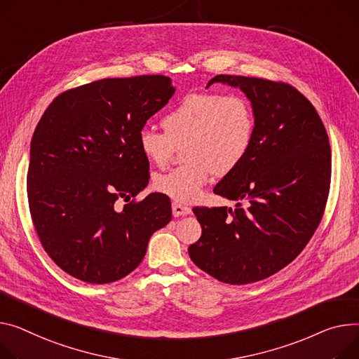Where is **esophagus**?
<instances>
[{
	"label": "esophagus",
	"instance_id": "1",
	"mask_svg": "<svg viewBox=\"0 0 359 359\" xmlns=\"http://www.w3.org/2000/svg\"><path fill=\"white\" fill-rule=\"evenodd\" d=\"M172 210H173L175 217H186V215L192 213V209H190V208L186 206V205L179 203V202H173V203H172Z\"/></svg>",
	"mask_w": 359,
	"mask_h": 359
}]
</instances>
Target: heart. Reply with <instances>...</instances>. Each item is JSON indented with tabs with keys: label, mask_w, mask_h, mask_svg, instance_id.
Returning a JSON list of instances; mask_svg holds the SVG:
<instances>
[{
	"label": "heart",
	"mask_w": 359,
	"mask_h": 359,
	"mask_svg": "<svg viewBox=\"0 0 359 359\" xmlns=\"http://www.w3.org/2000/svg\"><path fill=\"white\" fill-rule=\"evenodd\" d=\"M163 131L142 128L138 147L150 163L164 167L177 149L184 164L156 177L160 194L179 203L196 202L212 173L226 175L251 149L255 114L240 95L215 92L189 93L161 121Z\"/></svg>",
	"instance_id": "b5f03b06"
}]
</instances>
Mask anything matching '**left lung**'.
Returning <instances> with one entry per match:
<instances>
[{"label":"left lung","instance_id":"8db88e82","mask_svg":"<svg viewBox=\"0 0 359 359\" xmlns=\"http://www.w3.org/2000/svg\"><path fill=\"white\" fill-rule=\"evenodd\" d=\"M215 82L247 95L255 134L244 160L213 189L236 208H194L202 235L189 255L209 276L241 285L276 274L304 250L323 217L332 154L318 111L294 86L233 75L208 86Z\"/></svg>","mask_w":359,"mask_h":359}]
</instances>
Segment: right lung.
Wrapping results in <instances>:
<instances>
[{
	"label": "right lung",
	"mask_w": 359,
	"mask_h": 359,
	"mask_svg": "<svg viewBox=\"0 0 359 359\" xmlns=\"http://www.w3.org/2000/svg\"><path fill=\"white\" fill-rule=\"evenodd\" d=\"M170 78H108L62 92L34 130L27 173L39 240L65 273L92 284L128 276L172 219L165 195L135 196L150 163L138 147L147 119L173 97ZM129 203L119 208L114 202Z\"/></svg>",
	"instance_id": "right-lung-1"
}]
</instances>
